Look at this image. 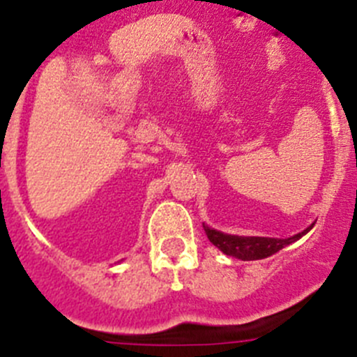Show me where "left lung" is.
Listing matches in <instances>:
<instances>
[{"mask_svg": "<svg viewBox=\"0 0 357 357\" xmlns=\"http://www.w3.org/2000/svg\"><path fill=\"white\" fill-rule=\"evenodd\" d=\"M207 238L213 243L214 247H218L223 254L232 255L236 259L241 261H255V259H264V257H270L275 252H279L280 248L288 247L291 243H295L296 239H301L305 232L311 230L305 229L304 232H298V234L291 236V238L286 239H277V238H257V236H230L223 234L220 230H214L211 227L204 225Z\"/></svg>", "mask_w": 357, "mask_h": 357, "instance_id": "8db88e82", "label": "left lung"}]
</instances>
